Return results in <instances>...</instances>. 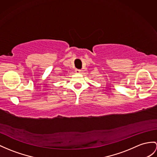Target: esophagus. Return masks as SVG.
Listing matches in <instances>:
<instances>
[{
  "instance_id": "1",
  "label": "esophagus",
  "mask_w": 157,
  "mask_h": 157,
  "mask_svg": "<svg viewBox=\"0 0 157 157\" xmlns=\"http://www.w3.org/2000/svg\"><path fill=\"white\" fill-rule=\"evenodd\" d=\"M81 72V70L80 69H75V72L76 73H80V72Z\"/></svg>"
}]
</instances>
